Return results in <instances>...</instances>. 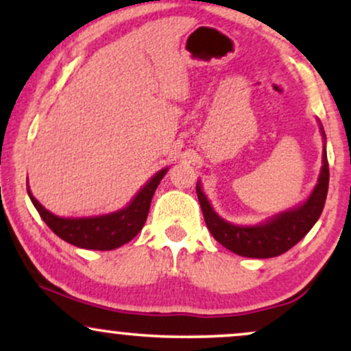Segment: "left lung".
I'll use <instances>...</instances> for the list:
<instances>
[{"label": "left lung", "mask_w": 351, "mask_h": 351, "mask_svg": "<svg viewBox=\"0 0 351 351\" xmlns=\"http://www.w3.org/2000/svg\"><path fill=\"white\" fill-rule=\"evenodd\" d=\"M320 130L325 138L322 125ZM322 163L324 165H322L315 188L304 204L291 209V211L280 213V215L271 217L263 224H256V226H237V224L228 223L223 217L217 216L198 181L196 183V195H198L209 232L217 243L223 244L224 247L237 254V256L267 259V257H276L287 252L313 228V224L317 223L322 211H324L330 178L325 148L324 155H322Z\"/></svg>", "instance_id": "left-lung-1"}]
</instances>
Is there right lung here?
<instances>
[{
  "instance_id": "right-lung-1",
  "label": "right lung",
  "mask_w": 351,
  "mask_h": 351,
  "mask_svg": "<svg viewBox=\"0 0 351 351\" xmlns=\"http://www.w3.org/2000/svg\"><path fill=\"white\" fill-rule=\"evenodd\" d=\"M168 168H163L155 176H152L145 186L140 189L128 206L110 215L92 216V217H59L47 211L27 189L34 208L44 223L51 228L54 234L72 245L94 251H112L127 244L142 231L148 211H150L152 198L155 189L165 176Z\"/></svg>"
}]
</instances>
